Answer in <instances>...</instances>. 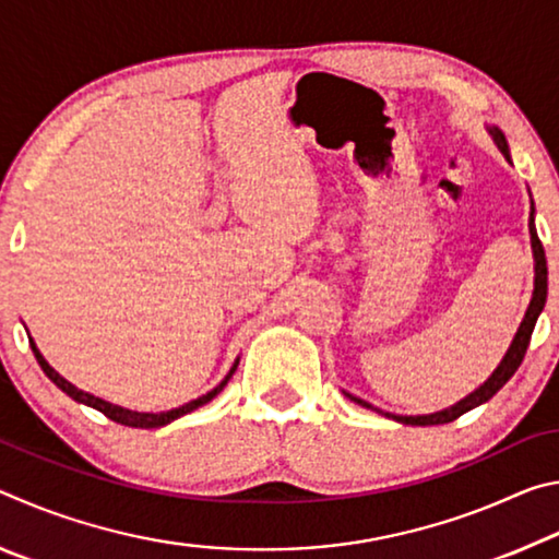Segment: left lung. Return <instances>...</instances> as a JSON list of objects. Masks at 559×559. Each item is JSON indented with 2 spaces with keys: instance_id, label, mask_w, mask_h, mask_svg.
<instances>
[{
  "instance_id": "8db88e82",
  "label": "left lung",
  "mask_w": 559,
  "mask_h": 559,
  "mask_svg": "<svg viewBox=\"0 0 559 559\" xmlns=\"http://www.w3.org/2000/svg\"><path fill=\"white\" fill-rule=\"evenodd\" d=\"M488 135L493 138V143L498 145L500 153H503V157L510 163V147H508V140L503 135V130L496 128V126H488ZM530 246H533V259H535V288H533V298H530V306L525 310V318L523 323H520L518 333L513 337V343H510L508 353L503 355V359H500V365L496 367L493 372H490L488 380L484 384H478L476 390H473L468 396H463L461 402L447 406V409L441 412H433V414H416V416H404V414H392V412H382L377 409V406H372L370 402L359 400V396L349 394V392H343L349 402H355L359 406H365V409H374L377 414H384L386 419H394L400 424H412V427H433V424H449L453 419H459L461 414H466L471 409H476V406L486 404L490 396L498 394L500 390H503V384L510 380L518 372L520 362H523L525 357V349L530 345V337H533V330H535V323L537 318H540L543 308H545V300H547V259H545V249L540 239H537V229H535V204L533 200H530Z\"/></svg>"
}]
</instances>
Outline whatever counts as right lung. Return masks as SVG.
<instances>
[{
	"label": "right lung",
	"instance_id": "right-lung-1",
	"mask_svg": "<svg viewBox=\"0 0 559 559\" xmlns=\"http://www.w3.org/2000/svg\"><path fill=\"white\" fill-rule=\"evenodd\" d=\"M29 343H32V349H34V355H36V362L41 365V370L46 372V377H49V380H51L56 386H59L61 392L69 394L71 400H75L79 404H86V406H93V409L103 412V414L108 416V419L122 424V427H132V429H159V427H167L169 421L179 419V416H185V414H189V412L200 409V406H204V404H210V402L214 400V396L224 390L226 382L231 380V374L236 372V367H239V357H236L234 365H231V370L226 372L224 380H222L219 384H216L212 392L197 396V400L187 402V404H182V406H177V409H169V412H135V409H126V406L110 404V402H106V400H100V396H93V394H88V392L79 390V386L71 384L69 380H63V377H61L59 372H56L49 362H46V357L39 353V347H36V343H34L32 337H29Z\"/></svg>",
	"mask_w": 559,
	"mask_h": 559
}]
</instances>
